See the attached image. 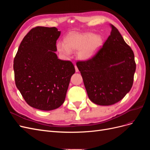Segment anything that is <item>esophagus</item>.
Listing matches in <instances>:
<instances>
[{
	"instance_id": "obj_1",
	"label": "esophagus",
	"mask_w": 150,
	"mask_h": 150,
	"mask_svg": "<svg viewBox=\"0 0 150 150\" xmlns=\"http://www.w3.org/2000/svg\"><path fill=\"white\" fill-rule=\"evenodd\" d=\"M75 70H76V72H78L79 71V69H78V67H77L76 65H75Z\"/></svg>"
}]
</instances>
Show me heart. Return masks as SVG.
I'll return each instance as SVG.
<instances>
[{
  "instance_id": "b5f03b06",
  "label": "heart",
  "mask_w": 150,
  "mask_h": 150,
  "mask_svg": "<svg viewBox=\"0 0 150 150\" xmlns=\"http://www.w3.org/2000/svg\"><path fill=\"white\" fill-rule=\"evenodd\" d=\"M64 44L59 42L57 49L62 56L71 55V50H79L78 56L81 59H88L96 53L101 46L103 39L100 35L93 33H72L64 39Z\"/></svg>"
}]
</instances>
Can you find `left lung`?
<instances>
[{"instance_id": "obj_1", "label": "left lung", "mask_w": 150, "mask_h": 150, "mask_svg": "<svg viewBox=\"0 0 150 150\" xmlns=\"http://www.w3.org/2000/svg\"><path fill=\"white\" fill-rule=\"evenodd\" d=\"M110 26V35L96 54L76 63L89 99L101 106L112 105L126 96L136 70L132 49L116 27Z\"/></svg>"}]
</instances>
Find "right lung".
Returning a JSON list of instances; mask_svg holds the SVG:
<instances>
[{
	"label": "right lung",
	"mask_w": 150,
	"mask_h": 150,
	"mask_svg": "<svg viewBox=\"0 0 150 150\" xmlns=\"http://www.w3.org/2000/svg\"><path fill=\"white\" fill-rule=\"evenodd\" d=\"M61 31L37 26L22 39L13 59L16 85L29 106L51 111L64 102L75 68L58 59L56 41Z\"/></svg>",
	"instance_id": "right-lung-1"
}]
</instances>
